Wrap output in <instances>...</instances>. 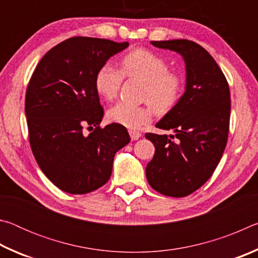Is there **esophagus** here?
Segmentation results:
<instances>
[{
    "label": "esophagus",
    "mask_w": 258,
    "mask_h": 258,
    "mask_svg": "<svg viewBox=\"0 0 258 258\" xmlns=\"http://www.w3.org/2000/svg\"><path fill=\"white\" fill-rule=\"evenodd\" d=\"M128 133H130L131 139H132L133 141H135V140L140 139V138H141V135H142L141 132H139V131H134V130H130Z\"/></svg>",
    "instance_id": "esophagus-1"
}]
</instances>
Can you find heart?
I'll return each mask as SVG.
<instances>
[{"label": "heart", "mask_w": 258, "mask_h": 258, "mask_svg": "<svg viewBox=\"0 0 258 258\" xmlns=\"http://www.w3.org/2000/svg\"><path fill=\"white\" fill-rule=\"evenodd\" d=\"M124 77L143 82L140 106L117 102L109 109L108 118L116 124L134 130L150 123L155 111L165 115L180 101L184 80L180 73L168 68L163 56L147 49H135L120 59V71L104 63L95 74V90L106 100L118 94Z\"/></svg>", "instance_id": "b5f03b06"}]
</instances>
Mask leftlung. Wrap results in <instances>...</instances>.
<instances>
[{
    "mask_svg": "<svg viewBox=\"0 0 258 258\" xmlns=\"http://www.w3.org/2000/svg\"><path fill=\"white\" fill-rule=\"evenodd\" d=\"M151 44L175 51L185 61V92L156 125L175 135L146 134L156 148L146 168L148 182L161 195L181 198L204 185L220 163L229 135L230 89L216 61L197 43L172 40Z\"/></svg>",
    "mask_w": 258,
    "mask_h": 258,
    "instance_id": "left-lung-1",
    "label": "left lung"
}]
</instances>
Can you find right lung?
Returning a JSON list of instances; mask_svg holds the SVG:
<instances>
[{"label": "right lung", "mask_w": 258, "mask_h": 258, "mask_svg": "<svg viewBox=\"0 0 258 258\" xmlns=\"http://www.w3.org/2000/svg\"><path fill=\"white\" fill-rule=\"evenodd\" d=\"M127 46L71 37L47 51L30 77L25 99L30 148L45 176L68 194L106 184L115 154L131 141L124 126H100L103 108L94 84L98 69ZM84 127L95 128L85 136Z\"/></svg>", "instance_id": "add662e5"}]
</instances>
